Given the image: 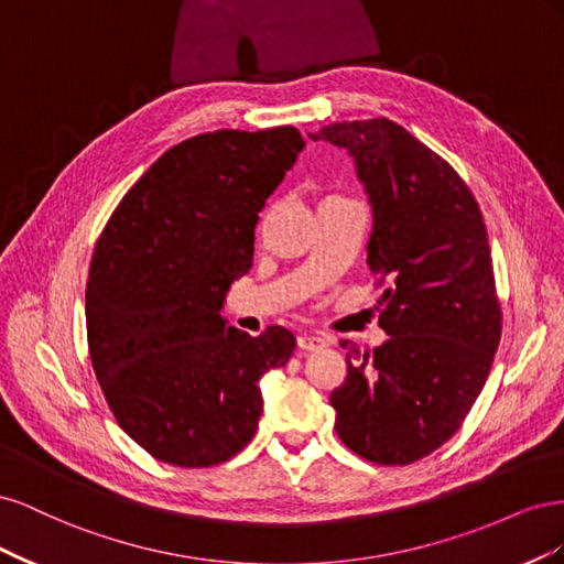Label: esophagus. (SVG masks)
Here are the masks:
<instances>
[{
	"instance_id": "1",
	"label": "esophagus",
	"mask_w": 564,
	"mask_h": 564,
	"mask_svg": "<svg viewBox=\"0 0 564 564\" xmlns=\"http://www.w3.org/2000/svg\"><path fill=\"white\" fill-rule=\"evenodd\" d=\"M296 344H299L301 350H319V348L327 346V338L319 336V334H301L296 338Z\"/></svg>"
}]
</instances>
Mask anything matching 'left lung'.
<instances>
[{
    "label": "left lung",
    "instance_id": "left-lung-1",
    "mask_svg": "<svg viewBox=\"0 0 564 564\" xmlns=\"http://www.w3.org/2000/svg\"><path fill=\"white\" fill-rule=\"evenodd\" d=\"M311 139L346 148L367 187V263L383 286L388 334L371 352L340 340L348 377L329 398L334 429L373 464H414L466 421L501 340L482 212L447 160L386 117L334 122Z\"/></svg>",
    "mask_w": 564,
    "mask_h": 564
}]
</instances>
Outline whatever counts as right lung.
Instances as JSON below:
<instances>
[{
	"label": "right lung",
	"mask_w": 564,
	"mask_h": 564,
	"mask_svg": "<svg viewBox=\"0 0 564 564\" xmlns=\"http://www.w3.org/2000/svg\"><path fill=\"white\" fill-rule=\"evenodd\" d=\"M305 148L294 127L193 135L152 164L100 232L87 282L94 373L112 416L164 464L209 468L259 429V379L284 367V327L220 317L247 275L265 199Z\"/></svg>",
	"instance_id": "right-lung-1"
}]
</instances>
